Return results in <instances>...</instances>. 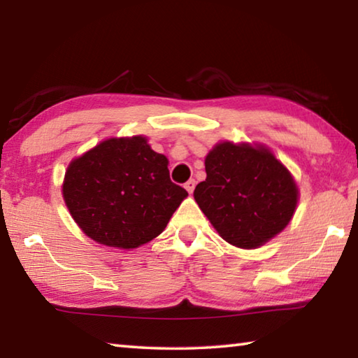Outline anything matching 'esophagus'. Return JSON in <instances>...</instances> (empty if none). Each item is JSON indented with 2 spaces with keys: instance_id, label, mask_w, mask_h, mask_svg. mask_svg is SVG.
<instances>
[{
  "instance_id": "34e87169",
  "label": "esophagus",
  "mask_w": 358,
  "mask_h": 358,
  "mask_svg": "<svg viewBox=\"0 0 358 358\" xmlns=\"http://www.w3.org/2000/svg\"><path fill=\"white\" fill-rule=\"evenodd\" d=\"M185 187H186V191H187V192H192V191H194V187H196V180H189V181H186Z\"/></svg>"
}]
</instances>
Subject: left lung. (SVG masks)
<instances>
[{
    "label": "left lung",
    "mask_w": 358,
    "mask_h": 358,
    "mask_svg": "<svg viewBox=\"0 0 358 358\" xmlns=\"http://www.w3.org/2000/svg\"><path fill=\"white\" fill-rule=\"evenodd\" d=\"M205 172L194 199L230 245L257 248L289 224L299 192L268 150L220 143L205 157Z\"/></svg>",
    "instance_id": "obj_1"
}]
</instances>
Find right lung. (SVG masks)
Segmentation results:
<instances>
[{"label":"right lung","instance_id":"right-lung-1","mask_svg":"<svg viewBox=\"0 0 358 358\" xmlns=\"http://www.w3.org/2000/svg\"><path fill=\"white\" fill-rule=\"evenodd\" d=\"M167 164L145 137L110 138L71 162L63 197L90 238L132 250L157 237L187 196Z\"/></svg>","mask_w":358,"mask_h":358}]
</instances>
